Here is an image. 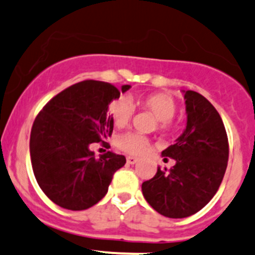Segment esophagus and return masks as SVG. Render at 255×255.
Listing matches in <instances>:
<instances>
[{"mask_svg":"<svg viewBox=\"0 0 255 255\" xmlns=\"http://www.w3.org/2000/svg\"><path fill=\"white\" fill-rule=\"evenodd\" d=\"M138 161H139V160L134 156H128L127 157V163H129V165H134V163H136Z\"/></svg>","mask_w":255,"mask_h":255,"instance_id":"1","label":"esophagus"}]
</instances>
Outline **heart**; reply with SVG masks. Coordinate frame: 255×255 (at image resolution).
Returning a JSON list of instances; mask_svg holds the SVG:
<instances>
[{"mask_svg":"<svg viewBox=\"0 0 255 255\" xmlns=\"http://www.w3.org/2000/svg\"><path fill=\"white\" fill-rule=\"evenodd\" d=\"M135 104L151 112L159 121V129L161 132H170L173 129L172 119L176 115L177 104L172 96L163 93L149 94L135 99ZM109 115L116 127H123L129 122L133 115V105L127 98L116 99L109 105ZM116 146L122 151L130 155H143L149 151V139L134 132H126L117 136Z\"/></svg>","mask_w":255,"mask_h":255,"instance_id":"obj_1","label":"heart"}]
</instances>
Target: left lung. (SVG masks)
<instances>
[{
    "label": "left lung",
    "instance_id": "obj_1",
    "mask_svg": "<svg viewBox=\"0 0 255 255\" xmlns=\"http://www.w3.org/2000/svg\"><path fill=\"white\" fill-rule=\"evenodd\" d=\"M187 125L175 144L161 152L175 166L157 167L141 184L149 205L166 218L182 219L198 213L218 192L229 161V141L216 109L199 93L182 90Z\"/></svg>",
    "mask_w": 255,
    "mask_h": 255
}]
</instances>
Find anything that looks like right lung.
<instances>
[{
    "mask_svg": "<svg viewBox=\"0 0 255 255\" xmlns=\"http://www.w3.org/2000/svg\"><path fill=\"white\" fill-rule=\"evenodd\" d=\"M130 85H122L126 93ZM115 85L84 80L52 98L34 121L30 159L40 188L55 204L85 210L106 195L114 173L125 166L123 155L107 151L95 157L89 149L111 136L109 105L120 98Z\"/></svg>",
    "mask_w": 255,
    "mask_h": 255,
    "instance_id": "right-lung-1",
    "label": "right lung"
}]
</instances>
